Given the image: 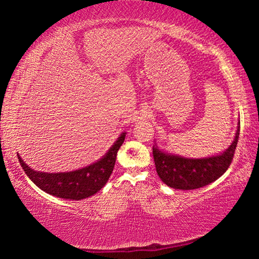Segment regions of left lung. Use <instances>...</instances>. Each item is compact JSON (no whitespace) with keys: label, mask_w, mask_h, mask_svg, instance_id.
<instances>
[{"label":"left lung","mask_w":259,"mask_h":259,"mask_svg":"<svg viewBox=\"0 0 259 259\" xmlns=\"http://www.w3.org/2000/svg\"><path fill=\"white\" fill-rule=\"evenodd\" d=\"M240 135V122L234 140L230 147L221 154L187 159V157L168 154L153 146L156 172L165 185L176 190H195L212 183L224 174L233 160Z\"/></svg>","instance_id":"obj_1"}]
</instances>
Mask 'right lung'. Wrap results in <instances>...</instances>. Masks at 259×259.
<instances>
[{"label": "right lung", "instance_id": "obj_1", "mask_svg": "<svg viewBox=\"0 0 259 259\" xmlns=\"http://www.w3.org/2000/svg\"><path fill=\"white\" fill-rule=\"evenodd\" d=\"M125 133L121 136L102 159L85 168L69 172H41L35 171L21 160L18 159L24 171L35 185L48 194L57 198L68 200H82L94 195L102 190L107 183L115 165L116 154L124 142Z\"/></svg>", "mask_w": 259, "mask_h": 259}]
</instances>
